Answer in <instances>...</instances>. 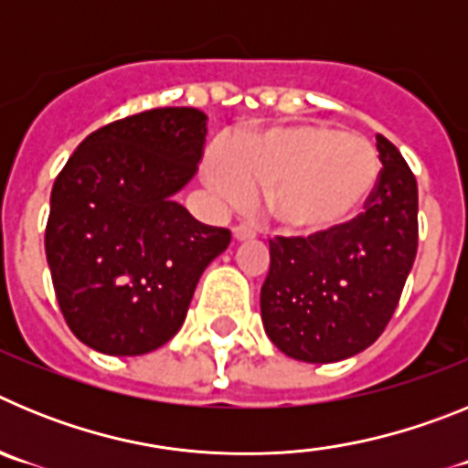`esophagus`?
I'll return each instance as SVG.
<instances>
[{
  "label": "esophagus",
  "mask_w": 468,
  "mask_h": 468,
  "mask_svg": "<svg viewBox=\"0 0 468 468\" xmlns=\"http://www.w3.org/2000/svg\"><path fill=\"white\" fill-rule=\"evenodd\" d=\"M255 237V229L250 225H237L234 227V239L237 241H248V239Z\"/></svg>",
  "instance_id": "1"
}]
</instances>
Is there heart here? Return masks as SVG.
<instances>
[{"mask_svg": "<svg viewBox=\"0 0 468 468\" xmlns=\"http://www.w3.org/2000/svg\"><path fill=\"white\" fill-rule=\"evenodd\" d=\"M379 154L330 123H291L208 152L204 180L220 204L248 208L267 192V210L283 231L324 237L354 222L379 183Z\"/></svg>", "mask_w": 468, "mask_h": 468, "instance_id": "obj_1", "label": "heart"}]
</instances>
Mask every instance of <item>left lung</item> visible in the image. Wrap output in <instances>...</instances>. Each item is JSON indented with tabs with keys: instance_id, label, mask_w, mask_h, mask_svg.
Masks as SVG:
<instances>
[{
	"instance_id": "8db88e82",
	"label": "left lung",
	"mask_w": 468,
	"mask_h": 468,
	"mask_svg": "<svg viewBox=\"0 0 468 468\" xmlns=\"http://www.w3.org/2000/svg\"><path fill=\"white\" fill-rule=\"evenodd\" d=\"M379 183L356 220L324 237L270 239L262 324L285 356L335 363L384 333L417 255V180L378 135Z\"/></svg>"
}]
</instances>
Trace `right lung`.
Masks as SVG:
<instances>
[{
	"label": "right lung",
	"mask_w": 468,
	"mask_h": 468,
	"mask_svg": "<svg viewBox=\"0 0 468 468\" xmlns=\"http://www.w3.org/2000/svg\"><path fill=\"white\" fill-rule=\"evenodd\" d=\"M204 143V112L156 107L86 135L58 173L44 246L60 312L90 349L140 356L166 345L229 246V229L173 201Z\"/></svg>",
	"instance_id": "add662e5"
}]
</instances>
